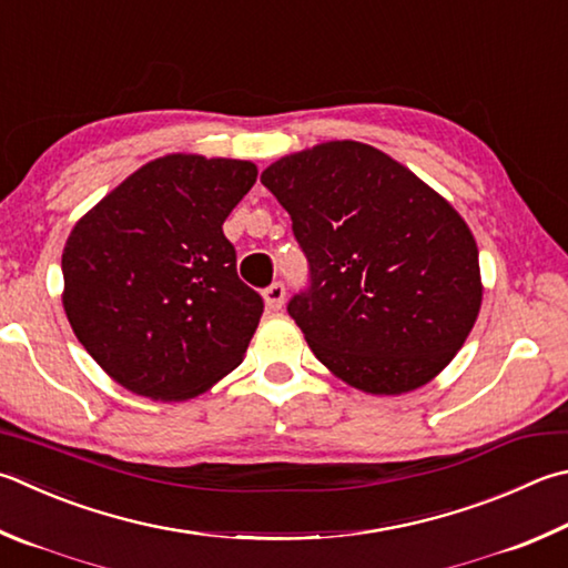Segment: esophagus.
<instances>
[{
	"mask_svg": "<svg viewBox=\"0 0 568 568\" xmlns=\"http://www.w3.org/2000/svg\"><path fill=\"white\" fill-rule=\"evenodd\" d=\"M263 301L267 305V311H281L283 303H285V285L283 283H273L267 285L263 291Z\"/></svg>",
	"mask_w": 568,
	"mask_h": 568,
	"instance_id": "esophagus-1",
	"label": "esophagus"
}]
</instances>
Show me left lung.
<instances>
[{
	"label": "left lung",
	"mask_w": 568,
	"mask_h": 568,
	"mask_svg": "<svg viewBox=\"0 0 568 568\" xmlns=\"http://www.w3.org/2000/svg\"><path fill=\"white\" fill-rule=\"evenodd\" d=\"M261 183L311 263L287 313L320 363L369 395L435 379L481 307L477 241L449 201L359 141L291 153Z\"/></svg>",
	"instance_id": "1"
}]
</instances>
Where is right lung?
<instances>
[{"instance_id": "add662e5", "label": "right lung", "mask_w": 568, "mask_h": 568, "mask_svg": "<svg viewBox=\"0 0 568 568\" xmlns=\"http://www.w3.org/2000/svg\"><path fill=\"white\" fill-rule=\"evenodd\" d=\"M255 179L251 161L169 153L71 229L61 303L79 343L121 387L181 402L243 363L263 297L235 273L223 223Z\"/></svg>"}]
</instances>
